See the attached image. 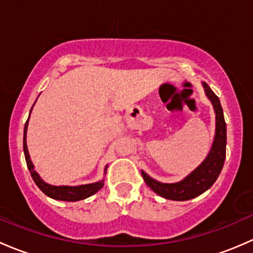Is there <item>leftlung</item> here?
I'll return each mask as SVG.
<instances>
[{"label":"left lung","instance_id":"left-lung-1","mask_svg":"<svg viewBox=\"0 0 253 253\" xmlns=\"http://www.w3.org/2000/svg\"><path fill=\"white\" fill-rule=\"evenodd\" d=\"M206 96L212 102L215 113V135L212 147L206 160L192 173L179 183L167 184L155 180L141 170L142 178L151 190L160 196L173 201H187L204 194L210 189L222 171L225 161L226 148V124L224 121L223 108L218 96L211 90L206 83H202Z\"/></svg>","mask_w":253,"mask_h":253}]
</instances>
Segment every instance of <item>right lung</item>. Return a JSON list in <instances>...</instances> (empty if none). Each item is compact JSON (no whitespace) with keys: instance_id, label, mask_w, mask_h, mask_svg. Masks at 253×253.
Listing matches in <instances>:
<instances>
[{"instance_id":"right-lung-1","label":"right lung","mask_w":253,"mask_h":253,"mask_svg":"<svg viewBox=\"0 0 253 253\" xmlns=\"http://www.w3.org/2000/svg\"><path fill=\"white\" fill-rule=\"evenodd\" d=\"M34 105H35V103H34ZM33 107H31V109H33ZM31 109H30V112H31ZM29 117H30V114H29ZM28 124H29V118H28L27 123H25L24 136H23V148H24L25 161H27V166H28V169H29L30 174H31V178L34 179L35 184L38 185V187L43 192V194L47 195V196L51 197V199L59 200V201L74 202V201H80V200L87 199V197L92 196L93 194H96L98 190L102 189L103 184H105L103 183V181H105L103 179L100 181H96V183L79 185V186H67V185H62V186H54V185L45 183V181L40 178V175H39V174L35 171L33 162H31V160H30L29 151H28V146H27ZM106 170H107V167L105 168V174H106Z\"/></svg>"}]
</instances>
